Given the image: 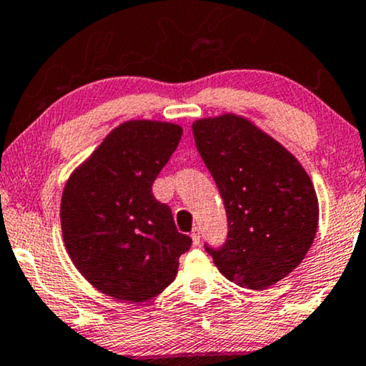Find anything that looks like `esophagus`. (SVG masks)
Segmentation results:
<instances>
[{
  "mask_svg": "<svg viewBox=\"0 0 366 366\" xmlns=\"http://www.w3.org/2000/svg\"><path fill=\"white\" fill-rule=\"evenodd\" d=\"M191 237H192V244H194V246H197V244H199V241H201V236H199V229H197V227L194 229V231H192Z\"/></svg>",
  "mask_w": 366,
  "mask_h": 366,
  "instance_id": "1",
  "label": "esophagus"
}]
</instances>
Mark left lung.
Returning a JSON list of instances; mask_svg holds the SVG:
<instances>
[{"mask_svg":"<svg viewBox=\"0 0 366 366\" xmlns=\"http://www.w3.org/2000/svg\"><path fill=\"white\" fill-rule=\"evenodd\" d=\"M196 147L227 214V242L206 251L237 286L266 290L305 259L318 229V197L298 159L246 117L192 124Z\"/></svg>","mask_w":366,"mask_h":366,"instance_id":"obj_1","label":"left lung"}]
</instances>
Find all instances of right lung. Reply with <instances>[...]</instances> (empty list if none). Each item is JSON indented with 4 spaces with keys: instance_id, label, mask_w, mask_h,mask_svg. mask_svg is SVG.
<instances>
[{
    "instance_id": "right-lung-1",
    "label": "right lung",
    "mask_w": 366,
    "mask_h": 366,
    "mask_svg": "<svg viewBox=\"0 0 366 366\" xmlns=\"http://www.w3.org/2000/svg\"><path fill=\"white\" fill-rule=\"evenodd\" d=\"M182 137V127L127 120L73 170L61 194L66 252L100 293L144 303L175 280L192 239L175 229L152 184Z\"/></svg>"
}]
</instances>
